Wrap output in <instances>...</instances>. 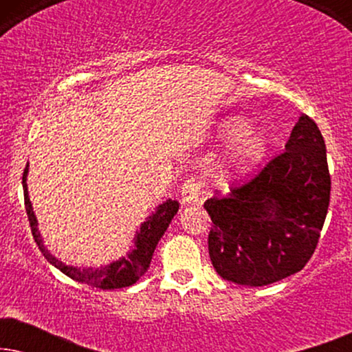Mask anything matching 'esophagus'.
<instances>
[{
    "label": "esophagus",
    "instance_id": "obj_1",
    "mask_svg": "<svg viewBox=\"0 0 352 352\" xmlns=\"http://www.w3.org/2000/svg\"><path fill=\"white\" fill-rule=\"evenodd\" d=\"M200 197V182L195 179H187L181 187V200L184 205H194Z\"/></svg>",
    "mask_w": 352,
    "mask_h": 352
}]
</instances>
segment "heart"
<instances>
[{
    "label": "heart",
    "instance_id": "obj_1",
    "mask_svg": "<svg viewBox=\"0 0 352 352\" xmlns=\"http://www.w3.org/2000/svg\"><path fill=\"white\" fill-rule=\"evenodd\" d=\"M214 139L223 144L234 142L216 165V176L224 182L239 181L256 170L272 147L267 129L253 128V120L239 113L226 115L216 123Z\"/></svg>",
    "mask_w": 352,
    "mask_h": 352
}]
</instances>
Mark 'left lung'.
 Segmentation results:
<instances>
[{
	"instance_id": "left-lung-1",
	"label": "left lung",
	"mask_w": 352,
	"mask_h": 352,
	"mask_svg": "<svg viewBox=\"0 0 352 352\" xmlns=\"http://www.w3.org/2000/svg\"><path fill=\"white\" fill-rule=\"evenodd\" d=\"M330 201L327 148L317 124L301 113L285 152L205 210L213 221L208 252L224 280L263 287L300 272L319 242Z\"/></svg>"
}]
</instances>
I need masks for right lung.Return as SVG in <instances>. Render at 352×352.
I'll return each mask as SVG.
<instances>
[{
	"mask_svg": "<svg viewBox=\"0 0 352 352\" xmlns=\"http://www.w3.org/2000/svg\"><path fill=\"white\" fill-rule=\"evenodd\" d=\"M27 176H28V163L25 166L22 176V186H23V199H25V210L28 221H30V228L33 239L40 248L47 261L52 266L59 269L60 272H64L65 276L74 278L76 282L88 283V285L102 288V290H113V288H123L129 287L133 283H136L144 274L147 272V269L151 267V261L155 252L157 243L160 242L163 234L166 232L168 226H170L171 219L175 218V214L179 210V204L176 200L168 199L162 201L160 205L155 206V211H152L147 216L146 221L141 224L139 230L134 234L133 243L126 254H123L122 258L115 259L110 264L100 267H78L72 266V264L62 263L59 258H56L43 240L40 229H38V219L33 211L30 195H28V187H27Z\"/></svg>",
	"mask_w": 352,
	"mask_h": 352,
	"instance_id": "add662e5",
	"label": "right lung"
}]
</instances>
